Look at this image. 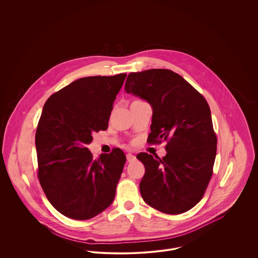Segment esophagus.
I'll return each instance as SVG.
<instances>
[{"mask_svg":"<svg viewBox=\"0 0 258 258\" xmlns=\"http://www.w3.org/2000/svg\"><path fill=\"white\" fill-rule=\"evenodd\" d=\"M126 160H127V162H134L136 160V157L135 155L128 153V154H126Z\"/></svg>","mask_w":258,"mask_h":258,"instance_id":"obj_1","label":"esophagus"}]
</instances>
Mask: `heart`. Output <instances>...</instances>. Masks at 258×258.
I'll return each instance as SVG.
<instances>
[{"instance_id": "obj_1", "label": "heart", "mask_w": 258, "mask_h": 258, "mask_svg": "<svg viewBox=\"0 0 258 258\" xmlns=\"http://www.w3.org/2000/svg\"><path fill=\"white\" fill-rule=\"evenodd\" d=\"M136 101H139V100H136Z\"/></svg>"}]
</instances>
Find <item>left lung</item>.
<instances>
[{"mask_svg": "<svg viewBox=\"0 0 258 258\" xmlns=\"http://www.w3.org/2000/svg\"><path fill=\"white\" fill-rule=\"evenodd\" d=\"M124 91L152 106L150 143L167 141L162 159L147 153L136 157L145 166L141 197L164 214L190 210L204 196L217 154L206 99L181 75L163 69L128 74Z\"/></svg>", "mask_w": 258, "mask_h": 258, "instance_id": "8db88e82", "label": "left lung"}]
</instances>
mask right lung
Instances as JSON below:
<instances>
[{
  "instance_id": "right-lung-1",
  "label": "right lung",
  "mask_w": 258,
  "mask_h": 258,
  "mask_svg": "<svg viewBox=\"0 0 258 258\" xmlns=\"http://www.w3.org/2000/svg\"><path fill=\"white\" fill-rule=\"evenodd\" d=\"M125 74L79 78L50 97L36 133L38 180L61 215L84 221L109 207L123 172L119 148L98 160L86 147L108 127L113 102Z\"/></svg>"
}]
</instances>
